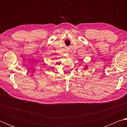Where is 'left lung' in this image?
<instances>
[{"mask_svg":"<svg viewBox=\"0 0 127 127\" xmlns=\"http://www.w3.org/2000/svg\"><path fill=\"white\" fill-rule=\"evenodd\" d=\"M87 68V65H86V66H85V67H84V69H86Z\"/></svg>","mask_w":127,"mask_h":127,"instance_id":"8db88e82","label":"left lung"}]
</instances>
